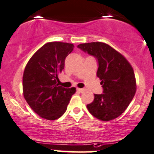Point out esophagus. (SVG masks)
Returning <instances> with one entry per match:
<instances>
[{
  "mask_svg": "<svg viewBox=\"0 0 154 154\" xmlns=\"http://www.w3.org/2000/svg\"><path fill=\"white\" fill-rule=\"evenodd\" d=\"M77 91L79 93H84L85 91V89H84V88H77Z\"/></svg>",
  "mask_w": 154,
  "mask_h": 154,
  "instance_id": "1",
  "label": "esophagus"
}]
</instances>
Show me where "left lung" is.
<instances>
[{
  "instance_id": "obj_1",
  "label": "left lung",
  "mask_w": 154,
  "mask_h": 154,
  "mask_svg": "<svg viewBox=\"0 0 154 154\" xmlns=\"http://www.w3.org/2000/svg\"><path fill=\"white\" fill-rule=\"evenodd\" d=\"M78 48L97 59V75L103 88V94H94V101L87 105L88 111L100 121L115 119L127 109L136 91L132 66L121 53L104 42L79 44Z\"/></svg>"
}]
</instances>
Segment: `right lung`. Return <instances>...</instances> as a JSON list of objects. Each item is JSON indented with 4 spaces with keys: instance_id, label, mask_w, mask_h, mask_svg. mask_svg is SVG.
<instances>
[{
    "instance_id": "obj_1",
    "label": "right lung",
    "mask_w": 154,
    "mask_h": 154,
    "mask_svg": "<svg viewBox=\"0 0 154 154\" xmlns=\"http://www.w3.org/2000/svg\"><path fill=\"white\" fill-rule=\"evenodd\" d=\"M73 44L48 42L30 57L22 79L23 94L32 110L41 118L56 120L66 112L75 88L59 86L57 77L64 68L65 59Z\"/></svg>"
}]
</instances>
